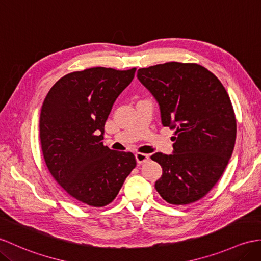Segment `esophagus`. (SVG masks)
Segmentation results:
<instances>
[{
  "instance_id": "esophagus-1",
  "label": "esophagus",
  "mask_w": 261,
  "mask_h": 261,
  "mask_svg": "<svg viewBox=\"0 0 261 261\" xmlns=\"http://www.w3.org/2000/svg\"><path fill=\"white\" fill-rule=\"evenodd\" d=\"M149 154H145V153H141V152H138L136 153V159H137V162L139 163V165H142V163L147 162L149 160Z\"/></svg>"
}]
</instances>
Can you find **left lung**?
I'll list each match as a JSON object with an SVG mask.
<instances>
[{
    "mask_svg": "<svg viewBox=\"0 0 261 261\" xmlns=\"http://www.w3.org/2000/svg\"><path fill=\"white\" fill-rule=\"evenodd\" d=\"M137 76L158 101L162 124L175 129L173 153L151 155L162 168L155 189L171 204L196 202L218 182L233 151L237 122L227 91L197 63L156 64Z\"/></svg>",
    "mask_w": 261,
    "mask_h": 261,
    "instance_id": "obj_1",
    "label": "left lung"
}]
</instances>
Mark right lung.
I'll use <instances>...</instances> for the list:
<instances>
[{"mask_svg":"<svg viewBox=\"0 0 261 261\" xmlns=\"http://www.w3.org/2000/svg\"><path fill=\"white\" fill-rule=\"evenodd\" d=\"M136 68H91L54 84L40 114L44 161L57 182L76 201L105 207L117 197L136 168V156L103 145L114 101L135 77Z\"/></svg>","mask_w":261,"mask_h":261,"instance_id":"right-lung-1","label":"right lung"}]
</instances>
